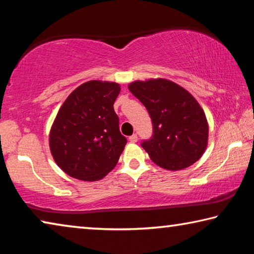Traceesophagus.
Listing matches in <instances>:
<instances>
[{"instance_id": "1", "label": "esophagus", "mask_w": 254, "mask_h": 254, "mask_svg": "<svg viewBox=\"0 0 254 254\" xmlns=\"http://www.w3.org/2000/svg\"><path fill=\"white\" fill-rule=\"evenodd\" d=\"M128 140H130V142H136L137 141V135L136 134H132L130 137H128Z\"/></svg>"}]
</instances>
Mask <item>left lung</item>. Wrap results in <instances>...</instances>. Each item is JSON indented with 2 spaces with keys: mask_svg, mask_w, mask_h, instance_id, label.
I'll return each mask as SVG.
<instances>
[{
  "mask_svg": "<svg viewBox=\"0 0 254 254\" xmlns=\"http://www.w3.org/2000/svg\"><path fill=\"white\" fill-rule=\"evenodd\" d=\"M128 89L145 106L153 133L142 148L161 168L182 170L203 156L208 139L205 113L194 96L167 79L133 81Z\"/></svg>",
  "mask_w": 254,
  "mask_h": 254,
  "instance_id": "left-lung-1",
  "label": "left lung"
}]
</instances>
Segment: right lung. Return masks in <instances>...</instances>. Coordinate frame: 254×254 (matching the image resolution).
Wrapping results in <instances>:
<instances>
[{
  "mask_svg": "<svg viewBox=\"0 0 254 254\" xmlns=\"http://www.w3.org/2000/svg\"><path fill=\"white\" fill-rule=\"evenodd\" d=\"M120 91L117 83L89 80L60 107L49 145L56 163L70 177L95 182L118 163L127 144L113 107Z\"/></svg>",
  "mask_w": 254,
  "mask_h": 254,
  "instance_id": "obj_1",
  "label": "right lung"
}]
</instances>
